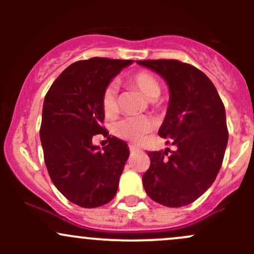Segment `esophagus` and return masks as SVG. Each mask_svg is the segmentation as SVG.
<instances>
[{"mask_svg": "<svg viewBox=\"0 0 254 254\" xmlns=\"http://www.w3.org/2000/svg\"><path fill=\"white\" fill-rule=\"evenodd\" d=\"M129 150L131 151V152H134V151H139L140 148L137 147V146H135V145H131V143H130V145H129Z\"/></svg>", "mask_w": 254, "mask_h": 254, "instance_id": "1", "label": "esophagus"}]
</instances>
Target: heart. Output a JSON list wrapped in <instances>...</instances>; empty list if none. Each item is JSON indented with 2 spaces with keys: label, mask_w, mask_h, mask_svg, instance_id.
<instances>
[{
  "label": "heart",
  "mask_w": 254,
  "mask_h": 254,
  "mask_svg": "<svg viewBox=\"0 0 254 254\" xmlns=\"http://www.w3.org/2000/svg\"><path fill=\"white\" fill-rule=\"evenodd\" d=\"M127 81L148 101H156L160 97V82L153 73L148 71H137L132 73ZM102 109L106 117H113L118 111L117 89L113 84L107 86L102 93ZM153 127H155V123L147 117L125 118L115 123L113 127V132L120 139L139 142L148 132L152 131Z\"/></svg>",
  "instance_id": "b5f03b06"
}]
</instances>
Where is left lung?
I'll return each instance as SVG.
<instances>
[{"mask_svg":"<svg viewBox=\"0 0 254 254\" xmlns=\"http://www.w3.org/2000/svg\"><path fill=\"white\" fill-rule=\"evenodd\" d=\"M160 73L171 98L158 135L177 150L148 152L146 194L156 203L179 207L193 203L214 183L229 139L225 107L204 72L178 60H140ZM170 153L168 154V152Z\"/></svg>","mask_w":254,"mask_h":254,"instance_id":"left-lung-1","label":"left lung"}]
</instances>
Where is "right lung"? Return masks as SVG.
<instances>
[{
	"instance_id": "add662e5",
	"label": "right lung",
	"mask_w": 254,
	"mask_h": 254,
	"mask_svg": "<svg viewBox=\"0 0 254 254\" xmlns=\"http://www.w3.org/2000/svg\"><path fill=\"white\" fill-rule=\"evenodd\" d=\"M131 60L92 58L71 64L49 88L43 106L40 141L54 186L71 203L97 207L115 196L129 157L127 142L103 127L102 93ZM102 133L110 143H91Z\"/></svg>"
}]
</instances>
